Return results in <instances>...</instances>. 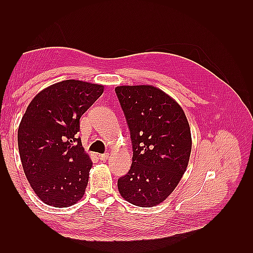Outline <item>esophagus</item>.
I'll return each instance as SVG.
<instances>
[{
	"label": "esophagus",
	"instance_id": "34e87169",
	"mask_svg": "<svg viewBox=\"0 0 253 253\" xmlns=\"http://www.w3.org/2000/svg\"><path fill=\"white\" fill-rule=\"evenodd\" d=\"M110 157V154L109 153H103V154H100L99 155V158H100L101 160H106Z\"/></svg>",
	"mask_w": 253,
	"mask_h": 253
}]
</instances>
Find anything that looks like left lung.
<instances>
[{"label": "left lung", "instance_id": "left-lung-1", "mask_svg": "<svg viewBox=\"0 0 253 253\" xmlns=\"http://www.w3.org/2000/svg\"><path fill=\"white\" fill-rule=\"evenodd\" d=\"M115 91L133 149L131 169L118 179V190L135 206H156L173 192L187 169L192 148L187 117L157 87L124 85Z\"/></svg>", "mask_w": 253, "mask_h": 253}]
</instances>
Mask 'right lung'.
<instances>
[{"label": "right lung", "mask_w": 253, "mask_h": 253, "mask_svg": "<svg viewBox=\"0 0 253 253\" xmlns=\"http://www.w3.org/2000/svg\"><path fill=\"white\" fill-rule=\"evenodd\" d=\"M103 85L65 80L38 94L18 129L23 169L46 205L66 208L81 200L93 163L84 152L80 118L103 93Z\"/></svg>", "instance_id": "1"}]
</instances>
